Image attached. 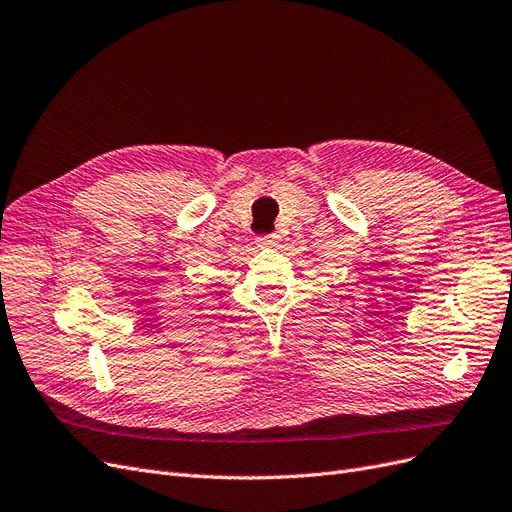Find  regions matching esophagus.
<instances>
[{"instance_id":"obj_1","label":"esophagus","mask_w":512,"mask_h":512,"mask_svg":"<svg viewBox=\"0 0 512 512\" xmlns=\"http://www.w3.org/2000/svg\"><path fill=\"white\" fill-rule=\"evenodd\" d=\"M258 248H275V245L279 243V235L277 233H271V235H262L256 239Z\"/></svg>"}]
</instances>
